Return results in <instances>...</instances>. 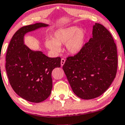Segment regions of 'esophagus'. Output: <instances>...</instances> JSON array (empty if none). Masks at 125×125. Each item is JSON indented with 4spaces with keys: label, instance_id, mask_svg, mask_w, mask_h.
<instances>
[{
    "label": "esophagus",
    "instance_id": "esophagus-1",
    "mask_svg": "<svg viewBox=\"0 0 125 125\" xmlns=\"http://www.w3.org/2000/svg\"><path fill=\"white\" fill-rule=\"evenodd\" d=\"M65 61H66L65 59H64V58H62V59H61V66H62L64 64Z\"/></svg>",
    "mask_w": 125,
    "mask_h": 125
}]
</instances>
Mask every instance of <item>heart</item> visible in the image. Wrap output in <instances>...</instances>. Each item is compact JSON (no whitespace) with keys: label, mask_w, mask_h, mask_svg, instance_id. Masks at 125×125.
<instances>
[{"label":"heart","mask_w":125,"mask_h":125,"mask_svg":"<svg viewBox=\"0 0 125 125\" xmlns=\"http://www.w3.org/2000/svg\"><path fill=\"white\" fill-rule=\"evenodd\" d=\"M85 37L84 30L79 29L76 26H71L56 31L53 34L52 39H47L45 44L49 50L55 52L61 51L60 45L66 44L68 52L75 54L83 48Z\"/></svg>","instance_id":"heart-1"}]
</instances>
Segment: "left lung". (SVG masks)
Returning a JSON list of instances; mask_svg holds the SVG:
<instances>
[{
  "label": "left lung",
  "instance_id": "1",
  "mask_svg": "<svg viewBox=\"0 0 125 125\" xmlns=\"http://www.w3.org/2000/svg\"><path fill=\"white\" fill-rule=\"evenodd\" d=\"M92 34L81 51L66 58L63 66L73 92L85 100L105 92L117 72V49L111 34L96 23Z\"/></svg>",
  "mask_w": 125,
  "mask_h": 125
}]
</instances>
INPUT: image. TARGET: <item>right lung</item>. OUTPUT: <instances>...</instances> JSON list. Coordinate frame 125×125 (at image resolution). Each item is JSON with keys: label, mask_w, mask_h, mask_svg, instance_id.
Here are the masks:
<instances>
[{"label": "right lung", "mask_w": 125, "mask_h": 125, "mask_svg": "<svg viewBox=\"0 0 125 125\" xmlns=\"http://www.w3.org/2000/svg\"><path fill=\"white\" fill-rule=\"evenodd\" d=\"M48 25L42 23L25 26L12 36L6 56L8 78L15 92L32 103L43 102L52 88L51 73L61 67L60 57L49 58L40 51H33L23 44V36L29 31Z\"/></svg>", "instance_id": "add662e5"}]
</instances>
